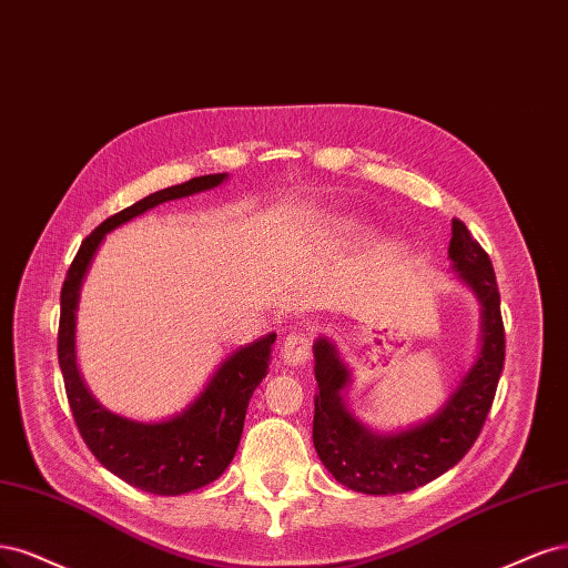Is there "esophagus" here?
<instances>
[{"label": "esophagus", "mask_w": 568, "mask_h": 568, "mask_svg": "<svg viewBox=\"0 0 568 568\" xmlns=\"http://www.w3.org/2000/svg\"><path fill=\"white\" fill-rule=\"evenodd\" d=\"M311 356V339L304 333H290L281 344V361L285 365H304Z\"/></svg>", "instance_id": "34e87169"}]
</instances>
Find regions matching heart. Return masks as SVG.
Masks as SVG:
<instances>
[{
	"label": "heart",
	"mask_w": 568,
	"mask_h": 568,
	"mask_svg": "<svg viewBox=\"0 0 568 568\" xmlns=\"http://www.w3.org/2000/svg\"><path fill=\"white\" fill-rule=\"evenodd\" d=\"M358 219H354V216H342V219H335L333 222V231L335 233H346V231H354V229H358Z\"/></svg>",
	"instance_id": "b5f03b06"
}]
</instances>
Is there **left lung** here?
I'll return each mask as SVG.
<instances>
[{"mask_svg":"<svg viewBox=\"0 0 568 568\" xmlns=\"http://www.w3.org/2000/svg\"><path fill=\"white\" fill-rule=\"evenodd\" d=\"M450 233V268L481 306V335L477 358L436 413L396 432H379L361 423L346 404L352 368L342 361L331 337L314 342V375L318 382L314 446L325 469L352 490L396 496L442 477L477 442L496 398L505 363L496 273L488 254L463 222L453 219Z\"/></svg>","mask_w":568,"mask_h":568,"instance_id":"1","label":"left lung"}]
</instances>
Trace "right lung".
Instances as JSON below:
<instances>
[{"label": "right lung", "instance_id": "right-lung-1", "mask_svg": "<svg viewBox=\"0 0 568 568\" xmlns=\"http://www.w3.org/2000/svg\"><path fill=\"white\" fill-rule=\"evenodd\" d=\"M229 174L195 176L186 184L141 197L91 231L72 260L61 290L59 365L68 404L78 429L97 460L115 477L155 496H181L219 479L231 465L243 436L247 404L266 377L276 333L231 352L191 404L164 419L143 423L101 406L87 389L78 368V308L87 273L105 235L170 200H181L222 186Z\"/></svg>", "mask_w": 568, "mask_h": 568}]
</instances>
